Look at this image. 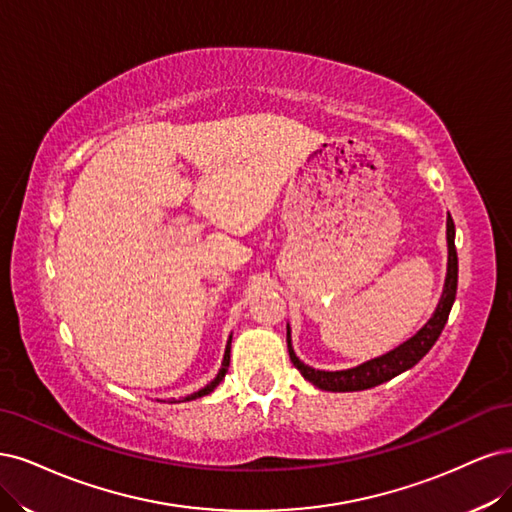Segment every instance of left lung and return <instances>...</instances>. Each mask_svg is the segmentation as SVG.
I'll use <instances>...</instances> for the list:
<instances>
[{
	"instance_id": "obj_1",
	"label": "left lung",
	"mask_w": 512,
	"mask_h": 512,
	"mask_svg": "<svg viewBox=\"0 0 512 512\" xmlns=\"http://www.w3.org/2000/svg\"><path fill=\"white\" fill-rule=\"evenodd\" d=\"M447 240H449V270H447V283H444V291L440 304L434 312V317L425 323L421 332H417L410 340L400 344L398 349H393L391 353L376 357L372 361H366L357 368L351 370H340V372H325V370H315L295 357L291 349V338H289V327H287V349L289 357L293 361V366L300 370V374L310 381L315 387L323 391H361V389H370L381 385L385 381H391L393 376L402 374L404 370L412 368L417 364L423 355L432 349L436 344L438 336L442 334L444 325H447L451 306L455 302V293H457V249H455V223L447 219Z\"/></svg>"
}]
</instances>
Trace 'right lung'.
<instances>
[{"label":"right lung","instance_id":"add662e5","mask_svg":"<svg viewBox=\"0 0 512 512\" xmlns=\"http://www.w3.org/2000/svg\"><path fill=\"white\" fill-rule=\"evenodd\" d=\"M232 336H229V340H227V349H225V355H223V366H221V370H219V374L212 378V381L204 387V389H200V391H195V393H191V395H187V400H195V398H204V395H208L210 391H214V387H217L223 378H225V374H227V368H229V349H232Z\"/></svg>","mask_w":512,"mask_h":512}]
</instances>
